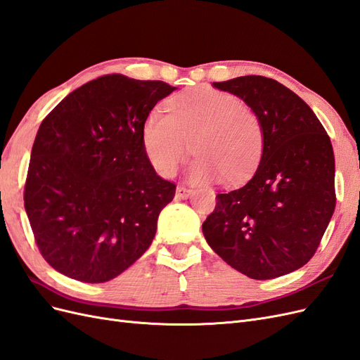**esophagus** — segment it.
<instances>
[{
    "label": "esophagus",
    "instance_id": "34e87169",
    "mask_svg": "<svg viewBox=\"0 0 360 360\" xmlns=\"http://www.w3.org/2000/svg\"><path fill=\"white\" fill-rule=\"evenodd\" d=\"M192 189H189V188H186V186H177V189H176V197L177 198H180V200H184V198H189L191 195H192Z\"/></svg>",
    "mask_w": 360,
    "mask_h": 360
}]
</instances>
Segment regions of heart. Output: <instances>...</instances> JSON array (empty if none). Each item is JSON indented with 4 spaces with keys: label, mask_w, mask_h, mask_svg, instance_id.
<instances>
[{
    "label": "heart",
    "mask_w": 360,
    "mask_h": 360,
    "mask_svg": "<svg viewBox=\"0 0 360 360\" xmlns=\"http://www.w3.org/2000/svg\"><path fill=\"white\" fill-rule=\"evenodd\" d=\"M169 114L151 112L143 139L151 165L172 176L192 153L200 159L189 169L193 180L219 176L226 184L246 180L263 156L264 132L254 110L230 93L191 89L174 96Z\"/></svg>",
    "instance_id": "heart-1"
}]
</instances>
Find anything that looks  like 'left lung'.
<instances>
[{
  "label": "left lung",
  "instance_id": "obj_1",
  "mask_svg": "<svg viewBox=\"0 0 360 360\" xmlns=\"http://www.w3.org/2000/svg\"><path fill=\"white\" fill-rule=\"evenodd\" d=\"M213 86L252 108L264 150L245 186L217 193L202 224L205 240L252 279L291 274L312 258L335 210L330 138L311 108L275 79L249 75Z\"/></svg>",
  "mask_w": 360,
  "mask_h": 360
}]
</instances>
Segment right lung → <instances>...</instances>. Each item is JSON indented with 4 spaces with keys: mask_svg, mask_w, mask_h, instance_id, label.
<instances>
[{
    "mask_svg": "<svg viewBox=\"0 0 360 360\" xmlns=\"http://www.w3.org/2000/svg\"><path fill=\"white\" fill-rule=\"evenodd\" d=\"M174 90L162 81L105 75L64 97L41 122L24 204L40 254L64 276L111 281L153 242L176 184L150 163L143 129Z\"/></svg>",
    "mask_w": 360,
    "mask_h": 360,
    "instance_id": "add662e5",
    "label": "right lung"
}]
</instances>
